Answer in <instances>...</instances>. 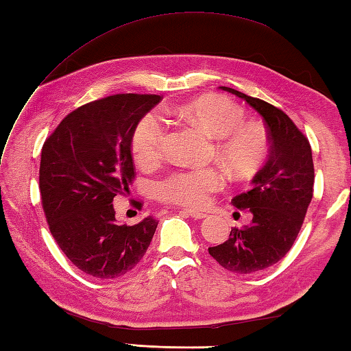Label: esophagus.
I'll list each match as a JSON object with an SVG mask.
<instances>
[{"label": "esophagus", "mask_w": 351, "mask_h": 351, "mask_svg": "<svg viewBox=\"0 0 351 351\" xmlns=\"http://www.w3.org/2000/svg\"><path fill=\"white\" fill-rule=\"evenodd\" d=\"M181 213H184V214H187V215H190V217H193V219H196V220H200V219H205L208 214H205V213H202V211H196V210H182Z\"/></svg>", "instance_id": "obj_1"}]
</instances>
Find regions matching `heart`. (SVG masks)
I'll use <instances>...</instances> for the list:
<instances>
[{"instance_id":"1","label":"heart","mask_w":351,"mask_h":351,"mask_svg":"<svg viewBox=\"0 0 351 351\" xmlns=\"http://www.w3.org/2000/svg\"><path fill=\"white\" fill-rule=\"evenodd\" d=\"M173 113L195 122L210 136L217 137L215 152L234 175L249 176L268 156L267 132L256 123L244 122V111L220 95H204L173 107ZM167 126L156 113L140 119L132 132V156L140 166H152L162 155ZM225 185L217 167L171 171L156 185V195L166 202L199 208L208 204L213 193Z\"/></svg>"}]
</instances>
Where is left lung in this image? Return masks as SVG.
Segmentation results:
<instances>
[{
  "label": "left lung",
  "instance_id": "left-lung-1",
  "mask_svg": "<svg viewBox=\"0 0 351 351\" xmlns=\"http://www.w3.org/2000/svg\"><path fill=\"white\" fill-rule=\"evenodd\" d=\"M245 101L264 119L270 156L253 176L252 189L232 199L249 208V226L234 228L229 240L208 252L226 270L249 274L278 263L293 247L314 193V162L308 138L282 110L230 87H219Z\"/></svg>",
  "mask_w": 351,
  "mask_h": 351
}]
</instances>
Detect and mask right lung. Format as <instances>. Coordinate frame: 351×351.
Masks as SVG:
<instances>
[{"mask_svg": "<svg viewBox=\"0 0 351 351\" xmlns=\"http://www.w3.org/2000/svg\"><path fill=\"white\" fill-rule=\"evenodd\" d=\"M161 101L122 93L88 102L66 116L45 141L39 189L49 230L81 271L114 279L131 271L149 247L158 221L117 223L113 199L134 180L132 132Z\"/></svg>", "mask_w": 351, "mask_h": 351, "instance_id": "1", "label": "right lung"}]
</instances>
